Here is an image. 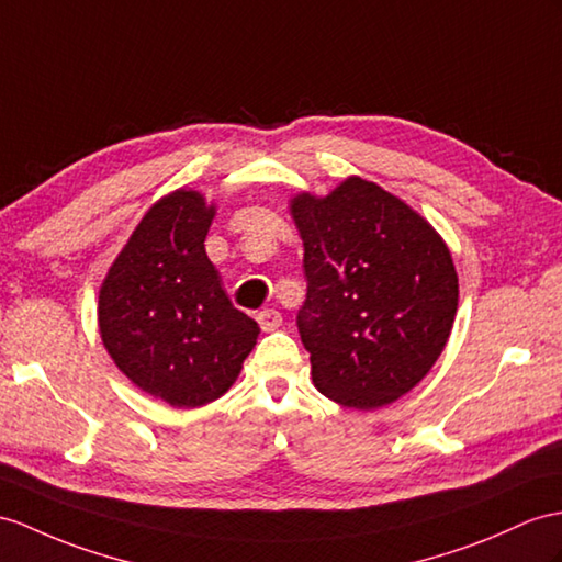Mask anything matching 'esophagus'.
Listing matches in <instances>:
<instances>
[{"instance_id": "esophagus-1", "label": "esophagus", "mask_w": 562, "mask_h": 562, "mask_svg": "<svg viewBox=\"0 0 562 562\" xmlns=\"http://www.w3.org/2000/svg\"><path fill=\"white\" fill-rule=\"evenodd\" d=\"M257 322H259V326H262V331L269 334V331H277L283 319L277 310H262L257 314Z\"/></svg>"}]
</instances>
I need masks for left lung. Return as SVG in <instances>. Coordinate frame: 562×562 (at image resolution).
<instances>
[{
	"label": "left lung",
	"mask_w": 562,
	"mask_h": 562,
	"mask_svg": "<svg viewBox=\"0 0 562 562\" xmlns=\"http://www.w3.org/2000/svg\"><path fill=\"white\" fill-rule=\"evenodd\" d=\"M307 297L297 328L312 381L352 409L391 405L429 374L458 312V271L427 218L389 190L348 176L297 193Z\"/></svg>",
	"instance_id": "left-lung-1"
}]
</instances>
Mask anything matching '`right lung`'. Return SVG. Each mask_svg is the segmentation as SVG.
Listing matches in <instances>:
<instances>
[{
	"mask_svg": "<svg viewBox=\"0 0 562 562\" xmlns=\"http://www.w3.org/2000/svg\"><path fill=\"white\" fill-rule=\"evenodd\" d=\"M214 214V202L193 188L159 198L100 285L98 324L109 358L171 407L222 398L259 336L257 322L231 305L204 252Z\"/></svg>",
	"mask_w": 562,
	"mask_h": 562,
	"instance_id": "add662e5",
	"label": "right lung"
}]
</instances>
